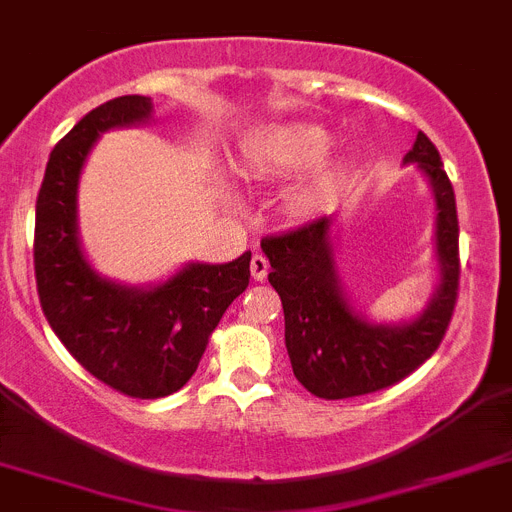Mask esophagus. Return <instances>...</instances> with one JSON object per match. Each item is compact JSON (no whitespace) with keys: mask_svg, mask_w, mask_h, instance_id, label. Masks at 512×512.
Listing matches in <instances>:
<instances>
[{"mask_svg":"<svg viewBox=\"0 0 512 512\" xmlns=\"http://www.w3.org/2000/svg\"><path fill=\"white\" fill-rule=\"evenodd\" d=\"M266 274H269V261H266V256L256 253V256L251 259V276L256 281H264Z\"/></svg>","mask_w":512,"mask_h":512,"instance_id":"esophagus-1","label":"esophagus"}]
</instances>
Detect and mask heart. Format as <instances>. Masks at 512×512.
Segmentation results:
<instances>
[{
  "label": "heart",
  "mask_w": 512,
  "mask_h": 512,
  "mask_svg": "<svg viewBox=\"0 0 512 512\" xmlns=\"http://www.w3.org/2000/svg\"><path fill=\"white\" fill-rule=\"evenodd\" d=\"M332 147V134L317 124H287L266 129L248 142L246 159L253 167H287V170H307L320 162ZM325 190V182L304 192V203H314Z\"/></svg>",
  "instance_id": "b5f03b06"
}]
</instances>
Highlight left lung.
Wrapping results in <instances>:
<instances>
[{
	"instance_id": "1",
	"label": "left lung",
	"mask_w": 512,
	"mask_h": 512,
	"mask_svg": "<svg viewBox=\"0 0 512 512\" xmlns=\"http://www.w3.org/2000/svg\"><path fill=\"white\" fill-rule=\"evenodd\" d=\"M403 164H416L437 203V289L409 322H370L342 287L332 241V218L266 236L261 251L269 281L284 307V340L297 381L317 398H353L381 391L414 373L439 348L459 287L457 203L437 147L424 131Z\"/></svg>"
}]
</instances>
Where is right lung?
Masks as SVG:
<instances>
[{"instance_id": "right-lung-1", "label": "right lung", "mask_w": 512, "mask_h": 512, "mask_svg": "<svg viewBox=\"0 0 512 512\" xmlns=\"http://www.w3.org/2000/svg\"><path fill=\"white\" fill-rule=\"evenodd\" d=\"M152 98L119 96L88 111L50 152L35 208V279L50 327L93 378L134 398L180 391L228 304L246 292L251 251L228 264H185L154 287H126L88 264L78 182L103 131L147 124Z\"/></svg>"}]
</instances>
